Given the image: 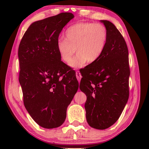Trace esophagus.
Listing matches in <instances>:
<instances>
[{
    "instance_id": "esophagus-1",
    "label": "esophagus",
    "mask_w": 149,
    "mask_h": 149,
    "mask_svg": "<svg viewBox=\"0 0 149 149\" xmlns=\"http://www.w3.org/2000/svg\"><path fill=\"white\" fill-rule=\"evenodd\" d=\"M75 75H76V77L78 80V81H80L81 79V73L79 72V71H77L76 73H75Z\"/></svg>"
}]
</instances>
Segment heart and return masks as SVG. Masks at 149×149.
<instances>
[{"mask_svg": "<svg viewBox=\"0 0 149 149\" xmlns=\"http://www.w3.org/2000/svg\"><path fill=\"white\" fill-rule=\"evenodd\" d=\"M65 38L57 41V50L63 62L75 69L87 62H97L107 47L108 33L104 25L93 22H80L72 25L65 32ZM78 54L71 59L76 49ZM72 60L71 61V60Z\"/></svg>", "mask_w": 149, "mask_h": 149, "instance_id": "obj_1", "label": "heart"}]
</instances>
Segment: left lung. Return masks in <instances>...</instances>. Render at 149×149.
<instances>
[{
	"mask_svg": "<svg viewBox=\"0 0 149 149\" xmlns=\"http://www.w3.org/2000/svg\"><path fill=\"white\" fill-rule=\"evenodd\" d=\"M108 38L102 56L81 70L79 88L87 96L86 119L95 129L105 130L119 119L129 99L128 49L114 24L101 20Z\"/></svg>",
	"mask_w": 149,
	"mask_h": 149,
	"instance_id": "8db88e82",
	"label": "left lung"
}]
</instances>
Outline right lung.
<instances>
[{
	"mask_svg": "<svg viewBox=\"0 0 149 149\" xmlns=\"http://www.w3.org/2000/svg\"><path fill=\"white\" fill-rule=\"evenodd\" d=\"M74 17L62 12L34 22L19 45L24 104L35 122L47 129L64 122L67 108L79 87L75 71L61 61L56 46L60 33Z\"/></svg>",
	"mask_w": 149,
	"mask_h": 149,
	"instance_id": "obj_1",
	"label": "right lung"
}]
</instances>
